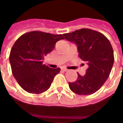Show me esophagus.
Returning a JSON list of instances; mask_svg holds the SVG:
<instances>
[{"label":"esophagus","instance_id":"34e87169","mask_svg":"<svg viewBox=\"0 0 123 123\" xmlns=\"http://www.w3.org/2000/svg\"><path fill=\"white\" fill-rule=\"evenodd\" d=\"M61 70H63V71H65V72H67V71H68V68H64V67H62Z\"/></svg>","mask_w":123,"mask_h":123}]
</instances>
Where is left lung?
I'll use <instances>...</instances> for the list:
<instances>
[{
    "label": "left lung",
    "instance_id": "obj_1",
    "mask_svg": "<svg viewBox=\"0 0 123 123\" xmlns=\"http://www.w3.org/2000/svg\"><path fill=\"white\" fill-rule=\"evenodd\" d=\"M63 35L77 45L79 57L88 65L84 76L77 72L76 80L68 82L70 89L80 95L94 93L105 82L113 65V49L110 41L103 33L88 28Z\"/></svg>",
    "mask_w": 123,
    "mask_h": 123
}]
</instances>
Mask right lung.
Instances as JSON below:
<instances>
[{
    "label": "right lung",
    "mask_w": 123,
    "mask_h": 123,
    "mask_svg": "<svg viewBox=\"0 0 123 123\" xmlns=\"http://www.w3.org/2000/svg\"><path fill=\"white\" fill-rule=\"evenodd\" d=\"M63 35L40 31L25 33L12 46L9 60L12 74L23 90L39 94L50 88L60 68H51L43 64L44 56L52 51Z\"/></svg>",
    "instance_id": "obj_1"
}]
</instances>
